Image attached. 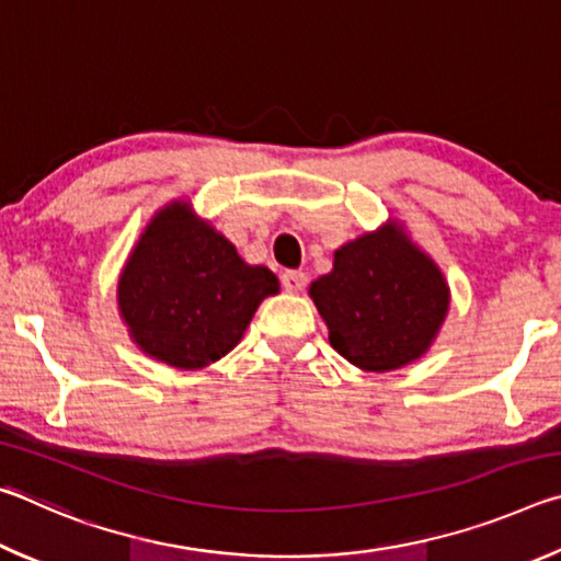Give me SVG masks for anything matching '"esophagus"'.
Listing matches in <instances>:
<instances>
[{
	"label": "esophagus",
	"mask_w": 561,
	"mask_h": 561,
	"mask_svg": "<svg viewBox=\"0 0 561 561\" xmlns=\"http://www.w3.org/2000/svg\"><path fill=\"white\" fill-rule=\"evenodd\" d=\"M304 284H307V274L301 270H289L282 274V287L291 294H299L304 289Z\"/></svg>",
	"instance_id": "esophagus-1"
}]
</instances>
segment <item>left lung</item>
<instances>
[{
  "mask_svg": "<svg viewBox=\"0 0 561 561\" xmlns=\"http://www.w3.org/2000/svg\"><path fill=\"white\" fill-rule=\"evenodd\" d=\"M309 294L331 346L376 374L423 356L450 304L440 270L393 225L341 247Z\"/></svg>",
  "mask_w": 561,
  "mask_h": 561,
  "instance_id": "obj_1",
  "label": "left lung"
}]
</instances>
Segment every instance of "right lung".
Wrapping results in <instances>:
<instances>
[{
    "label": "right lung",
    "instance_id": "obj_1",
    "mask_svg": "<svg viewBox=\"0 0 561 561\" xmlns=\"http://www.w3.org/2000/svg\"><path fill=\"white\" fill-rule=\"evenodd\" d=\"M267 267H250L185 203L156 215L118 284L130 336L175 368H203L232 351L260 301L277 294Z\"/></svg>",
    "mask_w": 561,
    "mask_h": 561
}]
</instances>
